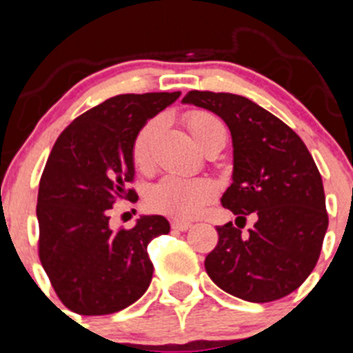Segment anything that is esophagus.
<instances>
[{
    "instance_id": "obj_1",
    "label": "esophagus",
    "mask_w": 353,
    "mask_h": 353,
    "mask_svg": "<svg viewBox=\"0 0 353 353\" xmlns=\"http://www.w3.org/2000/svg\"><path fill=\"white\" fill-rule=\"evenodd\" d=\"M171 228L176 230V232H187L191 228V223H185V221H173L171 223Z\"/></svg>"
}]
</instances>
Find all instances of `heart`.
Returning <instances> with one entry per match:
<instances>
[{"label":"heart","mask_w":353,"mask_h":353,"mask_svg":"<svg viewBox=\"0 0 353 353\" xmlns=\"http://www.w3.org/2000/svg\"><path fill=\"white\" fill-rule=\"evenodd\" d=\"M185 125L199 145L210 134L224 129L223 123L207 111L187 113ZM157 120L146 121L134 138L132 161L139 170H146L152 162V145L157 134ZM215 196H217V183L214 180L203 179V176L191 179V176H180V174H168L155 185L150 187L146 203L152 210L170 215L174 219H194Z\"/></svg>","instance_id":"b5f03b06"}]
</instances>
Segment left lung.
<instances>
[{
	"label": "left lung",
	"instance_id": "left-lung-1",
	"mask_svg": "<svg viewBox=\"0 0 353 353\" xmlns=\"http://www.w3.org/2000/svg\"><path fill=\"white\" fill-rule=\"evenodd\" d=\"M224 120L233 141V183L224 208L257 223L248 233L228 223L205 258L212 281L249 302H272L313 272L329 226L320 171L304 141L267 109L233 93L192 92L182 99Z\"/></svg>",
	"mask_w": 353,
	"mask_h": 353
}]
</instances>
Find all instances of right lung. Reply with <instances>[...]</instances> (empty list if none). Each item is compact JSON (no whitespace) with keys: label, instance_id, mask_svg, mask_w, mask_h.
<instances>
[{"label":"right lung","instance_id":"obj_1","mask_svg":"<svg viewBox=\"0 0 353 353\" xmlns=\"http://www.w3.org/2000/svg\"><path fill=\"white\" fill-rule=\"evenodd\" d=\"M180 92L111 97L77 117L49 154L37 199L39 256L56 295L77 314H111L141 297L152 281L150 240L170 233L162 215L111 230L117 199H134L132 141Z\"/></svg>","mask_w":353,"mask_h":353}]
</instances>
